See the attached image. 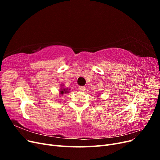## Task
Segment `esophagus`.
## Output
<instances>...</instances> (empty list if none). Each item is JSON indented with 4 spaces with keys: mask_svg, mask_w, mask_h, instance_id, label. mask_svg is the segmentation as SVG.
I'll use <instances>...</instances> for the list:
<instances>
[{
    "mask_svg": "<svg viewBox=\"0 0 160 160\" xmlns=\"http://www.w3.org/2000/svg\"><path fill=\"white\" fill-rule=\"evenodd\" d=\"M79 89L81 91H85V87H84V86H79Z\"/></svg>",
    "mask_w": 160,
    "mask_h": 160,
    "instance_id": "obj_1",
    "label": "esophagus"
}]
</instances>
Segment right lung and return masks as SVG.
I'll use <instances>...</instances> for the list:
<instances>
[{"instance_id": "obj_1", "label": "right lung", "mask_w": 160, "mask_h": 160, "mask_svg": "<svg viewBox=\"0 0 160 160\" xmlns=\"http://www.w3.org/2000/svg\"><path fill=\"white\" fill-rule=\"evenodd\" d=\"M61 90H60V94L61 95H63L64 93L65 94V93H69V91H70V89H68V88H64V85H61Z\"/></svg>"}]
</instances>
